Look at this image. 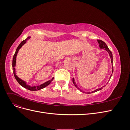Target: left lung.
I'll return each mask as SVG.
<instances>
[{
	"mask_svg": "<svg viewBox=\"0 0 130 130\" xmlns=\"http://www.w3.org/2000/svg\"><path fill=\"white\" fill-rule=\"evenodd\" d=\"M97 41H98V43H99V44L100 48H101V49H105V50L107 51V52L108 53L109 55V56H110V57H111V63H112V65H113V64H113V55H112V52H111V50H110L109 49V48H108L107 45H106V43H105L104 41H101V40H98ZM113 66H112V73H113ZM112 75H111V76H110V77H109L110 78H111V76H112ZM109 80H110V79H109ZM73 84H74V85H75V86L76 87H77V88H78L77 85H76V84H75V80H74V78H73ZM104 87H101V88H99V89H95V90H94V91H92V92H88V94L96 92H97V91H99V90H100L103 89V88ZM78 89H79V88H78ZM81 91L82 92H84V93H86L85 92L82 91V90H81Z\"/></svg>",
	"mask_w": 130,
	"mask_h": 130,
	"instance_id": "obj_1",
	"label": "left lung"
}]
</instances>
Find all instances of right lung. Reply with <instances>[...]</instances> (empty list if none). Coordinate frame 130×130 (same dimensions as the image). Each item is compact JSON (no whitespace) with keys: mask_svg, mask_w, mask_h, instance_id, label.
<instances>
[{"mask_svg":"<svg viewBox=\"0 0 130 130\" xmlns=\"http://www.w3.org/2000/svg\"><path fill=\"white\" fill-rule=\"evenodd\" d=\"M30 37H31L30 36H29L26 39H25V40L23 41L20 43V44H19L18 46L17 47V48L16 50H15V53L14 54V56H13V60H12V70H13V74H14V76L15 78V79H16V80L17 81V82H18V83L22 86V87H23L27 89H29L30 90H32V91H35V90H38L42 89L43 88H45V87H46L47 86H48L51 83V82H52L53 80L54 77H53L50 80H49L48 81H46V82H45V83L43 84H41V85H39V86H29V85H27L26 84V82L25 81H23L22 79H21L20 78H19L17 76V75H16V74H15V63H16V57H17V53L18 52L19 50L21 49V47L23 45H24L25 43H26L27 41L29 40V39L30 38Z\"/></svg>","mask_w":130,"mask_h":130,"instance_id":"right-lung-1","label":"right lung"}]
</instances>
